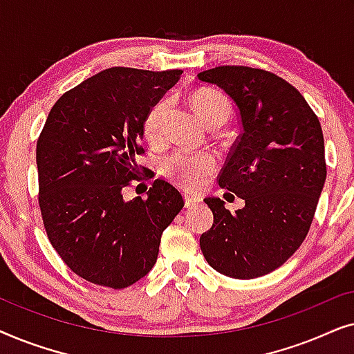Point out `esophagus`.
I'll return each mask as SVG.
<instances>
[{
    "label": "esophagus",
    "mask_w": 354,
    "mask_h": 354,
    "mask_svg": "<svg viewBox=\"0 0 354 354\" xmlns=\"http://www.w3.org/2000/svg\"><path fill=\"white\" fill-rule=\"evenodd\" d=\"M198 203H201V196L192 195V193H185V206H187V207L196 206Z\"/></svg>",
    "instance_id": "1"
}]
</instances>
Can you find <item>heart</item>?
<instances>
[{
    "label": "heart",
    "instance_id": "obj_1",
    "mask_svg": "<svg viewBox=\"0 0 354 354\" xmlns=\"http://www.w3.org/2000/svg\"><path fill=\"white\" fill-rule=\"evenodd\" d=\"M171 108L169 98H162L154 103L148 109L143 119V133L148 142L156 143L162 137L164 119ZM192 108L195 111L196 118L205 125L209 124H224L229 118L230 108L229 103L214 91H195L192 95ZM216 161L209 153H176L164 162V172L176 182L177 185L188 190H195L201 187L205 178L214 171Z\"/></svg>",
    "mask_w": 354,
    "mask_h": 354
}]
</instances>
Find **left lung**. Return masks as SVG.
Instances as JSON below:
<instances>
[{"instance_id": "8db88e82", "label": "left lung", "mask_w": 354, "mask_h": 354, "mask_svg": "<svg viewBox=\"0 0 354 354\" xmlns=\"http://www.w3.org/2000/svg\"><path fill=\"white\" fill-rule=\"evenodd\" d=\"M219 86L239 111L241 133L219 185L245 200L234 214L205 198L214 224L200 236L207 264L232 279L280 268L306 239L326 182L324 135L299 91L272 72L219 66L198 74Z\"/></svg>"}]
</instances>
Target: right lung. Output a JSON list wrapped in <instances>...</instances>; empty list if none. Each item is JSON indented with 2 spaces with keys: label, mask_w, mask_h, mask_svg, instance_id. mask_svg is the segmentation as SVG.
I'll use <instances>...</instances> for the list:
<instances>
[{
  "label": "right lung",
  "mask_w": 354,
  "mask_h": 354,
  "mask_svg": "<svg viewBox=\"0 0 354 354\" xmlns=\"http://www.w3.org/2000/svg\"><path fill=\"white\" fill-rule=\"evenodd\" d=\"M182 71L111 67L61 96L37 142L43 224L72 272L91 283L125 288L156 263L161 235L183 207L169 182L142 196L122 190L147 167L143 119Z\"/></svg>",
  "instance_id": "1"
}]
</instances>
